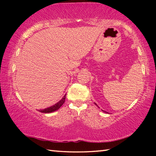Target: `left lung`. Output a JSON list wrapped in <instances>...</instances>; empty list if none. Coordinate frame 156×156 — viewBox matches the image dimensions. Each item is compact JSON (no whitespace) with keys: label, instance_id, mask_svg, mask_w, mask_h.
<instances>
[{"label":"left lung","instance_id":"obj_1","mask_svg":"<svg viewBox=\"0 0 156 156\" xmlns=\"http://www.w3.org/2000/svg\"><path fill=\"white\" fill-rule=\"evenodd\" d=\"M95 104H96V103H95Z\"/></svg>","mask_w":156,"mask_h":156}]
</instances>
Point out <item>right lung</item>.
I'll return each mask as SVG.
<instances>
[{"label":"right lung","mask_w":156,"mask_h":156,"mask_svg":"<svg viewBox=\"0 0 156 156\" xmlns=\"http://www.w3.org/2000/svg\"><path fill=\"white\" fill-rule=\"evenodd\" d=\"M65 96H66V94L65 95L64 97H63L60 100L59 102H58L56 104L53 105V106L49 107L48 108H46V109H40L38 111L41 113H51V112H55V111H56L58 109H60V107H61L63 104H64V102L65 101Z\"/></svg>","instance_id":"right-lung-1"}]
</instances>
